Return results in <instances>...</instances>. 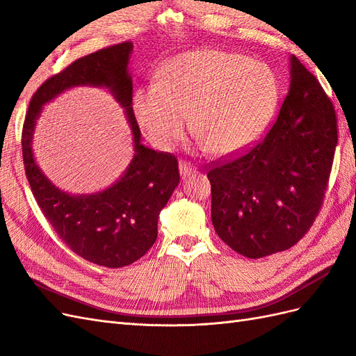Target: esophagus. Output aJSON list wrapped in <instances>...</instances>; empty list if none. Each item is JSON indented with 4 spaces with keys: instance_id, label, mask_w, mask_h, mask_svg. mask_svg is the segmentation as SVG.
<instances>
[{
    "instance_id": "esophagus-1",
    "label": "esophagus",
    "mask_w": 356,
    "mask_h": 356,
    "mask_svg": "<svg viewBox=\"0 0 356 356\" xmlns=\"http://www.w3.org/2000/svg\"><path fill=\"white\" fill-rule=\"evenodd\" d=\"M195 168H191L190 163H187V161H181L179 163V174H181V178L186 179V178H190L193 174H195Z\"/></svg>"
}]
</instances>
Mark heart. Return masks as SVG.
Wrapping results in <instances>:
<instances>
[{
    "mask_svg": "<svg viewBox=\"0 0 356 356\" xmlns=\"http://www.w3.org/2000/svg\"><path fill=\"white\" fill-rule=\"evenodd\" d=\"M279 102V81L263 62L217 49L182 53L161 65L157 83L135 92L134 113L159 145L191 131L217 157L245 153L263 136Z\"/></svg>",
    "mask_w": 356,
    "mask_h": 356,
    "instance_id": "heart-1",
    "label": "heart"
}]
</instances>
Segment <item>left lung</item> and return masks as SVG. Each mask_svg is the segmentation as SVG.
Here are the masks:
<instances>
[{
    "mask_svg": "<svg viewBox=\"0 0 356 356\" xmlns=\"http://www.w3.org/2000/svg\"><path fill=\"white\" fill-rule=\"evenodd\" d=\"M277 120L246 153L211 168V217L232 250L261 258L294 246L324 202L337 145L334 106L294 55Z\"/></svg>",
    "mask_w": 356,
    "mask_h": 356,
    "instance_id": "left-lung-1",
    "label": "left lung"
}]
</instances>
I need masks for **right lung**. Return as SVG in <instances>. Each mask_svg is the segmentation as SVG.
Instances as JSON below:
<instances>
[{"mask_svg":"<svg viewBox=\"0 0 356 356\" xmlns=\"http://www.w3.org/2000/svg\"><path fill=\"white\" fill-rule=\"evenodd\" d=\"M132 49L131 41L101 49L46 80L31 98L22 131L25 174L44 217L72 252L110 268L135 263L153 246L159 213L179 182L177 157L141 144L127 70ZM75 85H96L113 93L127 111L136 147L133 161L117 183L104 192L80 197L51 185L31 153V135L42 105Z\"/></svg>","mask_w":356,"mask_h":356,"instance_id":"1","label":"right lung"}]
</instances>
